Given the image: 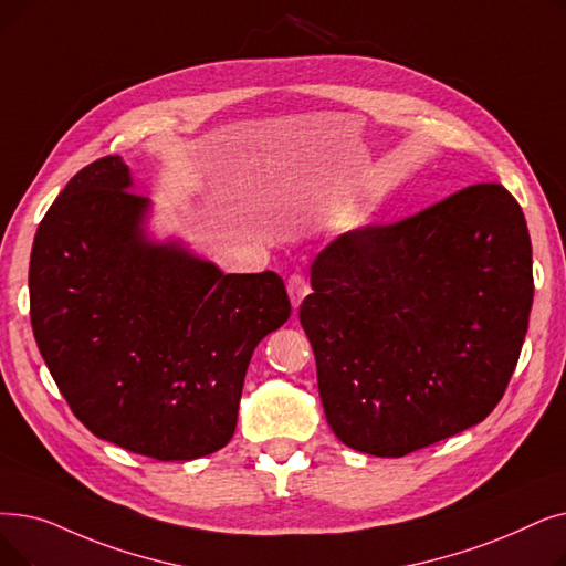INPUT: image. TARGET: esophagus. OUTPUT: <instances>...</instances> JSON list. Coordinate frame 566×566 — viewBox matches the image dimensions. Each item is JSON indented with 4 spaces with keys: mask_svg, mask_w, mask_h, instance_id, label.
Returning <instances> with one entry per match:
<instances>
[{
    "mask_svg": "<svg viewBox=\"0 0 566 566\" xmlns=\"http://www.w3.org/2000/svg\"><path fill=\"white\" fill-rule=\"evenodd\" d=\"M286 291H289V298H291V305H293V312L298 310V305L303 303V298L310 293V282L303 273H293L286 282Z\"/></svg>",
    "mask_w": 566,
    "mask_h": 566,
    "instance_id": "1",
    "label": "esophagus"
}]
</instances>
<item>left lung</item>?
I'll use <instances>...</instances> for the list:
<instances>
[{
	"label": "left lung",
	"instance_id": "1",
	"mask_svg": "<svg viewBox=\"0 0 566 566\" xmlns=\"http://www.w3.org/2000/svg\"><path fill=\"white\" fill-rule=\"evenodd\" d=\"M298 316L344 444L402 458L481 423L521 358L534 296L521 203L464 187L344 233L312 263Z\"/></svg>",
	"mask_w": 566,
	"mask_h": 566
}]
</instances>
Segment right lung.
Listing matches in <instances>:
<instances>
[{"label":"right lung","mask_w":566,"mask_h":566,"mask_svg":"<svg viewBox=\"0 0 566 566\" xmlns=\"http://www.w3.org/2000/svg\"><path fill=\"white\" fill-rule=\"evenodd\" d=\"M102 157L73 176L36 229L30 318L73 416L157 460L229 444L256 344L291 314L284 280L224 275L140 235L147 199Z\"/></svg>","instance_id":"obj_1"}]
</instances>
